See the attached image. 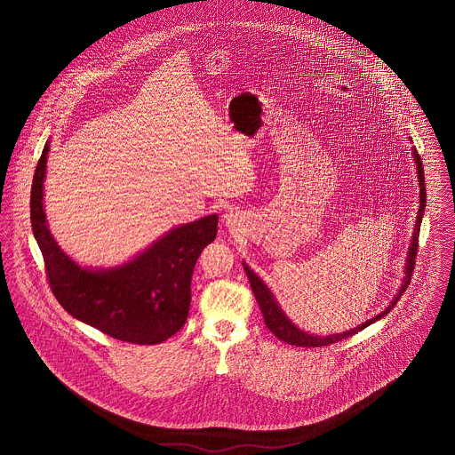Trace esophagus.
<instances>
[{
  "instance_id": "34e87169",
  "label": "esophagus",
  "mask_w": 455,
  "mask_h": 455,
  "mask_svg": "<svg viewBox=\"0 0 455 455\" xmlns=\"http://www.w3.org/2000/svg\"><path fill=\"white\" fill-rule=\"evenodd\" d=\"M225 225L228 227V228H232V230H237L238 227H240V217H238L235 212H228V213H225Z\"/></svg>"
}]
</instances>
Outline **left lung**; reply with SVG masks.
<instances>
[{"instance_id": "8db88e82", "label": "left lung", "mask_w": 455, "mask_h": 455, "mask_svg": "<svg viewBox=\"0 0 455 455\" xmlns=\"http://www.w3.org/2000/svg\"><path fill=\"white\" fill-rule=\"evenodd\" d=\"M414 160H416V167H418V179H419V212H418V220H416V228H414V235H412L411 247H410V256H408V266H406V278L404 283L397 293V297L392 300L389 307L375 315L373 319L367 321L365 324L358 325L355 329H349L347 332H341V334H331V336H312L308 332H303L299 327L290 323V319H286V315L283 314L282 308L278 307V303L275 302L271 291L267 290V286L264 283L260 282L259 278L251 271V267H245V273H247V278L251 282V288H252V293L256 297V300L259 303L260 312H262V317H264V324L266 327L280 339L284 341L288 345H293V347H329V345H334L338 341H343L347 338L355 336L356 332H360L362 329H365L367 325L379 321L380 317L387 315L390 310L394 308V305L399 302L401 295L406 291L408 284L411 282L412 271H414V264H416V254H418V237H419V227H421V218H423V212H425V206H427V188H425V173H423V164H421V156L419 153L416 152L414 148Z\"/></svg>"}]
</instances>
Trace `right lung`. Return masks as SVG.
Listing matches in <instances>:
<instances>
[{"mask_svg":"<svg viewBox=\"0 0 455 455\" xmlns=\"http://www.w3.org/2000/svg\"><path fill=\"white\" fill-rule=\"evenodd\" d=\"M47 152L49 143L34 173L30 221L56 300L68 314L114 339L134 345L169 339L186 324L196 260L217 237V215L173 228L121 267L88 271L66 256L45 225L43 182Z\"/></svg>","mask_w":455,"mask_h":455,"instance_id":"obj_1","label":"right lung"}]
</instances>
